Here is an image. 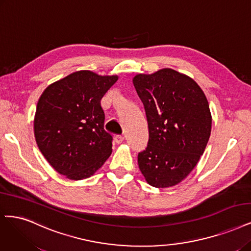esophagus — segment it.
I'll use <instances>...</instances> for the list:
<instances>
[{"label":"esophagus","instance_id":"1","mask_svg":"<svg viewBox=\"0 0 251 251\" xmlns=\"http://www.w3.org/2000/svg\"><path fill=\"white\" fill-rule=\"evenodd\" d=\"M115 141H116V143H118V144L123 143V142L125 141V137L122 136V135H117V136L115 137Z\"/></svg>","mask_w":251,"mask_h":251}]
</instances>
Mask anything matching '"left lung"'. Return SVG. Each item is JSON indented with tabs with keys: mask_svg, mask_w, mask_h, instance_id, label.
Here are the masks:
<instances>
[{
	"mask_svg": "<svg viewBox=\"0 0 251 251\" xmlns=\"http://www.w3.org/2000/svg\"><path fill=\"white\" fill-rule=\"evenodd\" d=\"M133 83L150 134L138 165L151 186L172 187L194 169L204 151L212 127L209 102L195 81L171 68L137 75Z\"/></svg>",
	"mask_w": 251,
	"mask_h": 251,
	"instance_id": "1",
	"label": "left lung"
}]
</instances>
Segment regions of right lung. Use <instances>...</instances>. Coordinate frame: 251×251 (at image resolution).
<instances>
[{"label": "right lung", "mask_w": 251, "mask_h": 251, "mask_svg": "<svg viewBox=\"0 0 251 251\" xmlns=\"http://www.w3.org/2000/svg\"><path fill=\"white\" fill-rule=\"evenodd\" d=\"M117 80V75L80 71L41 94L34 134L43 157L60 175L87 178L110 157L113 137L103 128L100 100Z\"/></svg>", "instance_id": "1"}]
</instances>
